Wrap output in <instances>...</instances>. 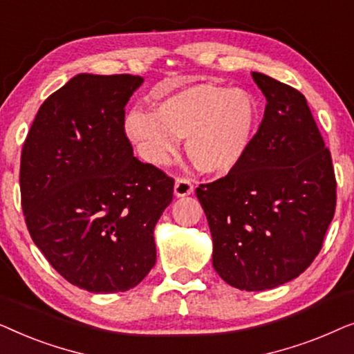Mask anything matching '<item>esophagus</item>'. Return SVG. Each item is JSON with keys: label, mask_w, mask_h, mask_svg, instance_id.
<instances>
[{"label": "esophagus", "mask_w": 354, "mask_h": 354, "mask_svg": "<svg viewBox=\"0 0 354 354\" xmlns=\"http://www.w3.org/2000/svg\"><path fill=\"white\" fill-rule=\"evenodd\" d=\"M193 193V185L188 178H177L176 185H174V195L177 198L188 196Z\"/></svg>", "instance_id": "obj_1"}]
</instances>
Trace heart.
Here are the masks:
<instances>
[{
    "mask_svg": "<svg viewBox=\"0 0 354 354\" xmlns=\"http://www.w3.org/2000/svg\"><path fill=\"white\" fill-rule=\"evenodd\" d=\"M258 104L243 88L216 84L187 86L159 101L156 111L130 109L124 132L145 161L166 166L187 138V156L207 176L235 171L253 143Z\"/></svg>",
    "mask_w": 354,
    "mask_h": 354,
    "instance_id": "1",
    "label": "heart"
}]
</instances>
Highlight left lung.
Segmentation results:
<instances>
[{"mask_svg":"<svg viewBox=\"0 0 354 354\" xmlns=\"http://www.w3.org/2000/svg\"><path fill=\"white\" fill-rule=\"evenodd\" d=\"M264 119L239 167L196 188L212 236V266L232 287L275 288L297 279L322 248L337 182L308 101L253 72Z\"/></svg>","mask_w":354,"mask_h":354,"instance_id":"left-lung-1","label":"left lung"}]
</instances>
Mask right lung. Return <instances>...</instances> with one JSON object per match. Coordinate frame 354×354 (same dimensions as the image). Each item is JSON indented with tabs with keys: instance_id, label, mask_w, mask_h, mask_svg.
Masks as SVG:
<instances>
[{
	"instance_id": "obj_1",
	"label": "right lung",
	"mask_w": 354,
	"mask_h": 354,
	"mask_svg": "<svg viewBox=\"0 0 354 354\" xmlns=\"http://www.w3.org/2000/svg\"><path fill=\"white\" fill-rule=\"evenodd\" d=\"M138 75L79 74L40 106L21 154L30 236L67 282L125 292L156 263L154 227L174 178L133 156L125 104Z\"/></svg>"
}]
</instances>
